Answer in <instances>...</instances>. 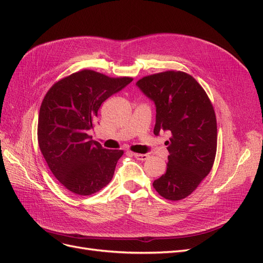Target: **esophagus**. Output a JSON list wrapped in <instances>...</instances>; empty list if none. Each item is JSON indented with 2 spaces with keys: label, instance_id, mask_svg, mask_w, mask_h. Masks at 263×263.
<instances>
[{
  "label": "esophagus",
  "instance_id": "esophagus-1",
  "mask_svg": "<svg viewBox=\"0 0 263 263\" xmlns=\"http://www.w3.org/2000/svg\"><path fill=\"white\" fill-rule=\"evenodd\" d=\"M133 156L137 159V160H141V161H145L149 158L148 155L145 154H133Z\"/></svg>",
  "mask_w": 263,
  "mask_h": 263
}]
</instances>
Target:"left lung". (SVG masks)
I'll list each match as a JSON object with an SVG mask.
<instances>
[{"mask_svg":"<svg viewBox=\"0 0 263 263\" xmlns=\"http://www.w3.org/2000/svg\"><path fill=\"white\" fill-rule=\"evenodd\" d=\"M136 85L156 105L154 133L169 132L166 171L153 183L166 200L189 196L208 176L217 148L214 107L195 79L182 71L144 77Z\"/></svg>","mask_w":263,"mask_h":263,"instance_id":"left-lung-1","label":"left lung"}]
</instances>
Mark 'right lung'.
<instances>
[{
	"label": "right lung",
	"mask_w": 263,
	"mask_h": 263,
	"mask_svg": "<svg viewBox=\"0 0 263 263\" xmlns=\"http://www.w3.org/2000/svg\"><path fill=\"white\" fill-rule=\"evenodd\" d=\"M133 81L82 70L55 82L43 100L38 144L53 176L77 195H91L114 176L123 150L103 148L89 132L102 103Z\"/></svg>",
	"instance_id": "obj_1"
}]
</instances>
